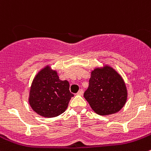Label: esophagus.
<instances>
[{"label": "esophagus", "mask_w": 151, "mask_h": 151, "mask_svg": "<svg viewBox=\"0 0 151 151\" xmlns=\"http://www.w3.org/2000/svg\"><path fill=\"white\" fill-rule=\"evenodd\" d=\"M83 89H81L80 90H79L78 92L77 95H83Z\"/></svg>", "instance_id": "esophagus-1"}]
</instances>
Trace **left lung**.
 I'll list each match as a JSON object with an SVG mask.
<instances>
[{
    "mask_svg": "<svg viewBox=\"0 0 151 151\" xmlns=\"http://www.w3.org/2000/svg\"><path fill=\"white\" fill-rule=\"evenodd\" d=\"M83 96L96 114L106 116L118 112L124 106L128 91L122 76L105 65L91 72L89 87Z\"/></svg>",
    "mask_w": 151,
    "mask_h": 151,
    "instance_id": "1",
    "label": "left lung"
}]
</instances>
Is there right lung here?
<instances>
[{"instance_id":"right-lung-1","label":"right lung","mask_w":151,"mask_h":151,"mask_svg":"<svg viewBox=\"0 0 151 151\" xmlns=\"http://www.w3.org/2000/svg\"><path fill=\"white\" fill-rule=\"evenodd\" d=\"M68 81H62L57 71L49 65L42 68L34 77L29 92L31 109L44 117H55L65 112L73 94Z\"/></svg>"}]
</instances>
